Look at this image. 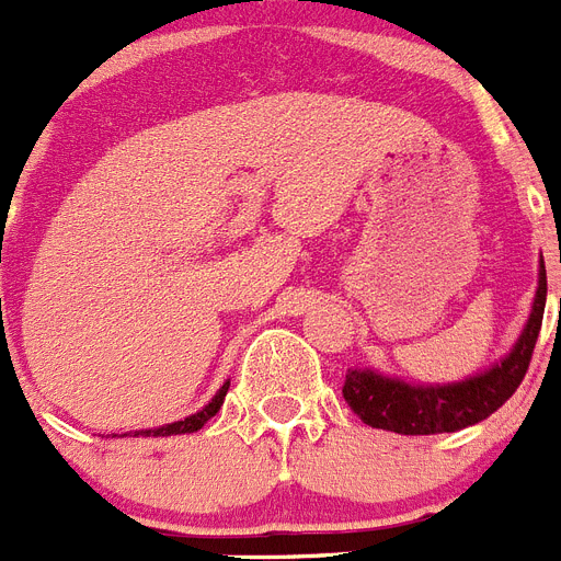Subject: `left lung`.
Segmentation results:
<instances>
[{
    "label": "left lung",
    "instance_id": "1",
    "mask_svg": "<svg viewBox=\"0 0 561 561\" xmlns=\"http://www.w3.org/2000/svg\"><path fill=\"white\" fill-rule=\"evenodd\" d=\"M545 298H548V275L542 263L528 327L516 340L514 352L485 375L468 377L454 386H409L403 380L352 368L343 382V400L366 425L394 434H443L491 417L525 380L536 337L542 329Z\"/></svg>",
    "mask_w": 561,
    "mask_h": 561
}]
</instances>
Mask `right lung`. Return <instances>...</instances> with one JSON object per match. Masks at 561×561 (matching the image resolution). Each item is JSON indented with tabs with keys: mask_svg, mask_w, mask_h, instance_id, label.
Listing matches in <instances>:
<instances>
[{
	"mask_svg": "<svg viewBox=\"0 0 561 561\" xmlns=\"http://www.w3.org/2000/svg\"><path fill=\"white\" fill-rule=\"evenodd\" d=\"M227 389L229 382H224L221 391L213 397V403L207 405L204 411H198V414H193V417L186 420H179V423H170V425H161V428H150V431H136V437L141 434V437H172V434H193V431L204 428V423H207L209 417H215L218 414V409L224 405V397H227Z\"/></svg>",
	"mask_w": 561,
	"mask_h": 561,
	"instance_id": "right-lung-1",
	"label": "right lung"
}]
</instances>
